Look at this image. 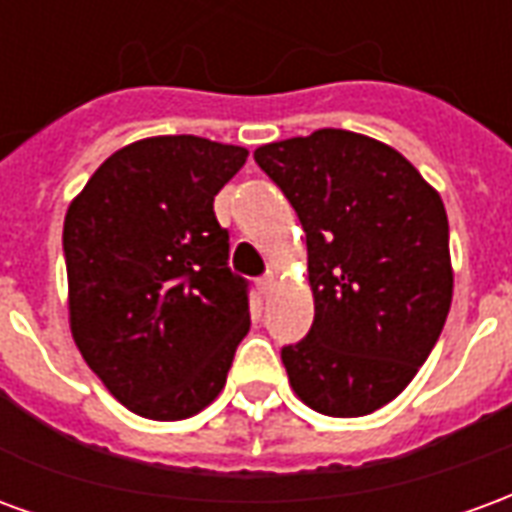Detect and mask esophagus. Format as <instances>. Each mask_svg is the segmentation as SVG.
I'll use <instances>...</instances> for the list:
<instances>
[{"label": "esophagus", "mask_w": 512, "mask_h": 512, "mask_svg": "<svg viewBox=\"0 0 512 512\" xmlns=\"http://www.w3.org/2000/svg\"><path fill=\"white\" fill-rule=\"evenodd\" d=\"M257 290H260L263 296H268V293L274 290V274H268V277L257 279Z\"/></svg>", "instance_id": "1"}]
</instances>
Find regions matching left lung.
Wrapping results in <instances>:
<instances>
[{
    "instance_id": "left-lung-1",
    "label": "left lung",
    "mask_w": 512,
    "mask_h": 512,
    "mask_svg": "<svg viewBox=\"0 0 512 512\" xmlns=\"http://www.w3.org/2000/svg\"><path fill=\"white\" fill-rule=\"evenodd\" d=\"M307 233L310 334L282 348L293 392L326 417L395 400L439 340L452 301L439 191L370 136L321 128L255 150Z\"/></svg>"
}]
</instances>
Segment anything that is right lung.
I'll use <instances>...</instances> for the list:
<instances>
[{"mask_svg": "<svg viewBox=\"0 0 512 512\" xmlns=\"http://www.w3.org/2000/svg\"><path fill=\"white\" fill-rule=\"evenodd\" d=\"M249 150L202 136L120 147L71 202L62 227L71 334L134 414L186 419L224 389L249 332V290L213 197Z\"/></svg>", "mask_w": 512, "mask_h": 512, "instance_id": "add662e5", "label": "right lung"}]
</instances>
